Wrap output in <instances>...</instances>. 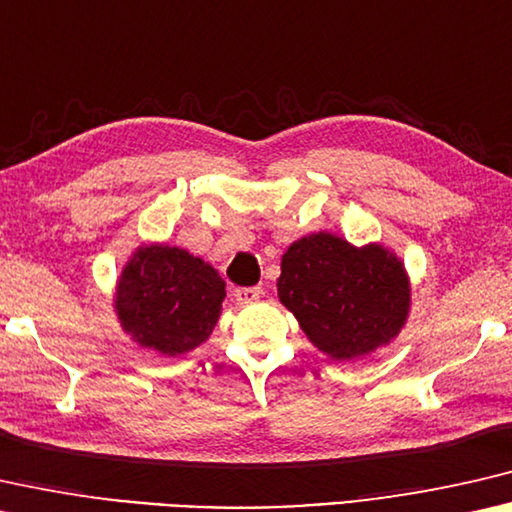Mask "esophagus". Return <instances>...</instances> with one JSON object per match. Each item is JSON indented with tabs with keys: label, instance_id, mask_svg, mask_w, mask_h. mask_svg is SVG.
<instances>
[{
	"label": "esophagus",
	"instance_id": "obj_1",
	"mask_svg": "<svg viewBox=\"0 0 512 512\" xmlns=\"http://www.w3.org/2000/svg\"><path fill=\"white\" fill-rule=\"evenodd\" d=\"M233 297H236L238 304H254L263 297V290L261 288H238L233 292Z\"/></svg>",
	"mask_w": 512,
	"mask_h": 512
}]
</instances>
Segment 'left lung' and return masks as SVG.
<instances>
[{"label":"left lung","mask_w":512,"mask_h":512,"mask_svg":"<svg viewBox=\"0 0 512 512\" xmlns=\"http://www.w3.org/2000/svg\"><path fill=\"white\" fill-rule=\"evenodd\" d=\"M279 301L324 356L340 363L388 347L408 322L410 276L381 242L363 247L317 231L281 256Z\"/></svg>","instance_id":"8db88e82"}]
</instances>
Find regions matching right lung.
Returning a JSON list of instances; mask_svg holds the SVG:
<instances>
[{
    "label": "right lung",
    "instance_id": "right-lung-1",
    "mask_svg": "<svg viewBox=\"0 0 512 512\" xmlns=\"http://www.w3.org/2000/svg\"><path fill=\"white\" fill-rule=\"evenodd\" d=\"M226 283L211 263L167 242H140L117 276L113 311L140 349L174 358L211 338Z\"/></svg>",
    "mask_w": 512,
    "mask_h": 512
}]
</instances>
